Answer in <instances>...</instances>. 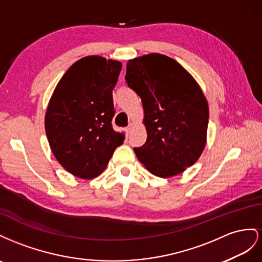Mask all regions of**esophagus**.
<instances>
[{"instance_id": "34e87169", "label": "esophagus", "mask_w": 262, "mask_h": 262, "mask_svg": "<svg viewBox=\"0 0 262 262\" xmlns=\"http://www.w3.org/2000/svg\"><path fill=\"white\" fill-rule=\"evenodd\" d=\"M133 127H134V124L133 123H130L128 126H127V132H128V133H130L132 132V129H133Z\"/></svg>"}]
</instances>
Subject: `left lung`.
<instances>
[{"label":"left lung","instance_id":"8db88e82","mask_svg":"<svg viewBox=\"0 0 262 262\" xmlns=\"http://www.w3.org/2000/svg\"><path fill=\"white\" fill-rule=\"evenodd\" d=\"M125 80L141 99L147 140L135 148L156 177L180 174L206 145L208 103L201 86L174 59L149 54L128 60Z\"/></svg>","mask_w":262,"mask_h":262}]
</instances>
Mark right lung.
<instances>
[{"mask_svg":"<svg viewBox=\"0 0 262 262\" xmlns=\"http://www.w3.org/2000/svg\"><path fill=\"white\" fill-rule=\"evenodd\" d=\"M121 61L88 56L59 80L45 114V130L58 162L81 179L96 178L106 168L125 134L112 127L113 90Z\"/></svg>","mask_w":262,"mask_h":262,"instance_id":"add662e5","label":"right lung"}]
</instances>
